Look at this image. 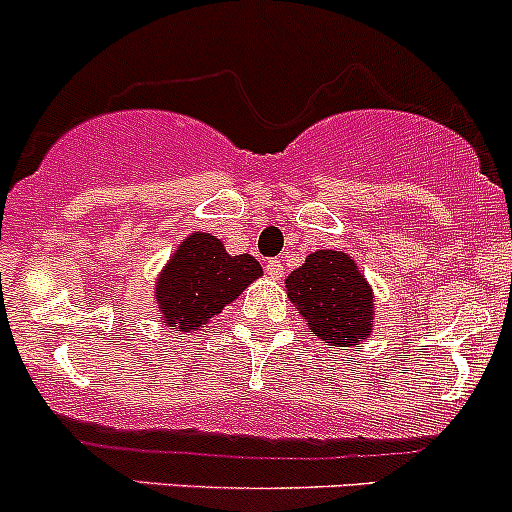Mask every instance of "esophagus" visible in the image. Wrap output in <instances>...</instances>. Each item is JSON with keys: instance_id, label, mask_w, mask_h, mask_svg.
<instances>
[{"instance_id": "esophagus-1", "label": "esophagus", "mask_w": 512, "mask_h": 512, "mask_svg": "<svg viewBox=\"0 0 512 512\" xmlns=\"http://www.w3.org/2000/svg\"><path fill=\"white\" fill-rule=\"evenodd\" d=\"M265 272L272 277V280H280V277L285 275V265H282V260H270L265 265Z\"/></svg>"}]
</instances>
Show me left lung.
<instances>
[{"label":"left lung","mask_w":512,"mask_h":512,"mask_svg":"<svg viewBox=\"0 0 512 512\" xmlns=\"http://www.w3.org/2000/svg\"><path fill=\"white\" fill-rule=\"evenodd\" d=\"M285 287L314 337L329 347H354L369 337L374 294L347 252H312L287 277Z\"/></svg>","instance_id":"left-lung-1"}]
</instances>
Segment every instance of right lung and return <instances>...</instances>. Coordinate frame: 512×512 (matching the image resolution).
Wrapping results in <instances>:
<instances>
[{"label": "right lung", "instance_id": "right-lung-1", "mask_svg": "<svg viewBox=\"0 0 512 512\" xmlns=\"http://www.w3.org/2000/svg\"><path fill=\"white\" fill-rule=\"evenodd\" d=\"M257 277H262V267L255 257L227 255L218 237L193 232L175 250L156 282L160 317L175 332L203 327Z\"/></svg>", "mask_w": 512, "mask_h": 512}]
</instances>
